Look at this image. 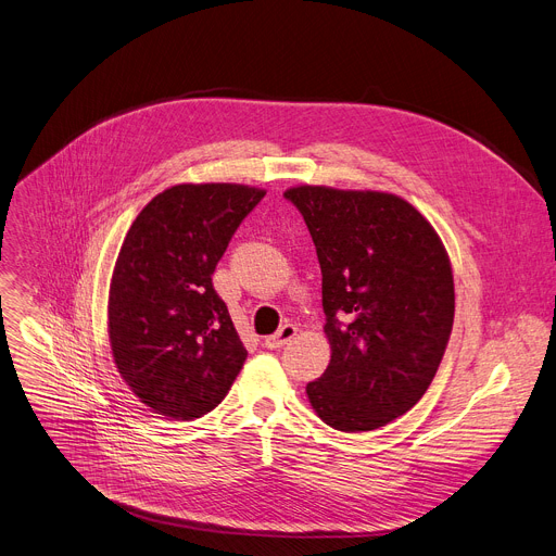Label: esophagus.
<instances>
[{
  "mask_svg": "<svg viewBox=\"0 0 556 556\" xmlns=\"http://www.w3.org/2000/svg\"><path fill=\"white\" fill-rule=\"evenodd\" d=\"M294 334H296V326H292V324H283L275 334H270V337H266V348H270V350H275V348H281V345H286L290 339H294Z\"/></svg>",
  "mask_w": 556,
  "mask_h": 556,
  "instance_id": "1",
  "label": "esophagus"
}]
</instances>
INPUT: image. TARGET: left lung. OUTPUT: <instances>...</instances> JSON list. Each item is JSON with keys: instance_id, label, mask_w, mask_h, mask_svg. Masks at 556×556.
Segmentation results:
<instances>
[{"instance_id": "obj_1", "label": "left lung", "mask_w": 556, "mask_h": 556, "mask_svg": "<svg viewBox=\"0 0 556 556\" xmlns=\"http://www.w3.org/2000/svg\"><path fill=\"white\" fill-rule=\"evenodd\" d=\"M321 266L326 372L306 386L341 432L377 430L430 388L452 332L454 279L443 241L406 199L379 190L294 186Z\"/></svg>"}]
</instances>
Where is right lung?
<instances>
[{
  "instance_id": "obj_1",
  "label": "right lung",
  "mask_w": 556,
  "mask_h": 556,
  "mask_svg": "<svg viewBox=\"0 0 556 556\" xmlns=\"http://www.w3.org/2000/svg\"><path fill=\"white\" fill-rule=\"evenodd\" d=\"M264 194L243 184H177L150 199L126 232L109 292V339L117 372L157 415L204 417L248 357L213 273Z\"/></svg>"
}]
</instances>
